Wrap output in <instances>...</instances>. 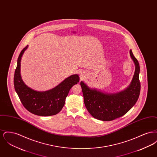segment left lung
I'll return each mask as SVG.
<instances>
[{
  "label": "left lung",
  "mask_w": 157,
  "mask_h": 157,
  "mask_svg": "<svg viewBox=\"0 0 157 157\" xmlns=\"http://www.w3.org/2000/svg\"><path fill=\"white\" fill-rule=\"evenodd\" d=\"M129 54L135 70L131 83L126 89L117 93H107L91 88L85 82H81L84 104L94 118L104 121H112L124 115L136 102L141 89L139 80L140 67L131 50Z\"/></svg>",
  "instance_id": "obj_1"
}]
</instances>
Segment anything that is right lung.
Here are the masks:
<instances>
[{"label":"right lung","mask_w":157,"mask_h":157,"mask_svg":"<svg viewBox=\"0 0 157 157\" xmlns=\"http://www.w3.org/2000/svg\"><path fill=\"white\" fill-rule=\"evenodd\" d=\"M27 45L20 53L14 75L15 90L24 107L29 112L39 116H51L57 114L63 107L69 90L79 81L78 74L71 75L59 85L46 91H37L28 86L21 75V61Z\"/></svg>","instance_id":"right-lung-1"}]
</instances>
